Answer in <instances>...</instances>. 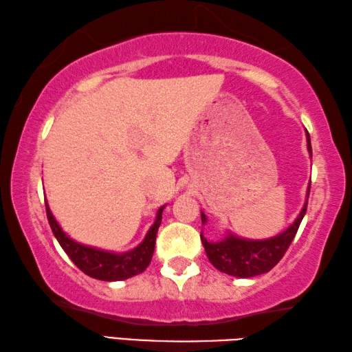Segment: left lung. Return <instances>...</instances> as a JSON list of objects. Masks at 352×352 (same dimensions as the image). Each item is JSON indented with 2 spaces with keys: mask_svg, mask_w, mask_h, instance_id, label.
<instances>
[{
  "mask_svg": "<svg viewBox=\"0 0 352 352\" xmlns=\"http://www.w3.org/2000/svg\"><path fill=\"white\" fill-rule=\"evenodd\" d=\"M307 133V132H306ZM307 151L312 157L311 136L307 133ZM311 184L307 189V199ZM307 210V200L300 216L295 219L287 230L279 233L275 237L264 241H250L242 239L234 234H228L219 242H208L204 234H200L201 243H204L208 259L217 270L226 275L236 278H252L270 272L275 267L284 253L287 252L289 245L294 241L302 217ZM201 223H206V216L201 212Z\"/></svg>",
  "mask_w": 352,
  "mask_h": 352,
  "instance_id": "1",
  "label": "left lung"
}]
</instances>
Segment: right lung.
<instances>
[{
  "mask_svg": "<svg viewBox=\"0 0 352 352\" xmlns=\"http://www.w3.org/2000/svg\"><path fill=\"white\" fill-rule=\"evenodd\" d=\"M45 205L47 222L51 225V230L54 233L56 239L60 243L63 252L69 256V259L85 275L94 279H100V281H121V279L140 275L151 264L155 250V239H157V231L160 225H162V214L164 206L158 210L157 219H155L151 230L147 231L144 241L138 247L126 253H113L88 245H82V243L71 239L60 228V225L57 223L56 217L52 216L50 206H47V201H45Z\"/></svg>",
  "mask_w": 352,
  "mask_h": 352,
  "instance_id": "obj_1",
  "label": "right lung"
}]
</instances>
